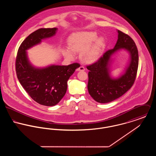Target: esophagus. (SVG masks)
I'll list each match as a JSON object with an SVG mask.
<instances>
[{
    "label": "esophagus",
    "mask_w": 156,
    "mask_h": 156,
    "mask_svg": "<svg viewBox=\"0 0 156 156\" xmlns=\"http://www.w3.org/2000/svg\"><path fill=\"white\" fill-rule=\"evenodd\" d=\"M85 70V68L83 67H82V66H80V67H79V68H78L77 69V71H84Z\"/></svg>",
    "instance_id": "34e87169"
}]
</instances>
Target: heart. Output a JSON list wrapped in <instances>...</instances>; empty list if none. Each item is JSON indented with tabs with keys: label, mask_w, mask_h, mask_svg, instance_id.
Segmentation results:
<instances>
[{
	"label": "heart",
	"mask_w": 156,
	"mask_h": 156,
	"mask_svg": "<svg viewBox=\"0 0 156 156\" xmlns=\"http://www.w3.org/2000/svg\"><path fill=\"white\" fill-rule=\"evenodd\" d=\"M68 48L64 52L68 59H73L74 53H80V59L85 63L91 64L97 61L106 47L104 37H98L95 32L82 31L73 33L67 40Z\"/></svg>",
	"instance_id": "obj_1"
}]
</instances>
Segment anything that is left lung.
<instances>
[{
  "label": "left lung",
  "mask_w": 156,
  "mask_h": 156,
  "mask_svg": "<svg viewBox=\"0 0 156 156\" xmlns=\"http://www.w3.org/2000/svg\"><path fill=\"white\" fill-rule=\"evenodd\" d=\"M118 40L114 48L107 51L95 63L88 66V89L92 98L100 103H107L124 94L133 85L136 79L139 56L137 47L128 35L117 30ZM124 50L129 55V61L117 78L111 76L110 67L112 57Z\"/></svg>",
  "instance_id": "obj_1"
}]
</instances>
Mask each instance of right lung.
<instances>
[{
	"instance_id": "obj_1",
	"label": "right lung",
	"mask_w": 156,
	"mask_h": 156,
	"mask_svg": "<svg viewBox=\"0 0 156 156\" xmlns=\"http://www.w3.org/2000/svg\"><path fill=\"white\" fill-rule=\"evenodd\" d=\"M58 28H41L30 34L19 47L16 62L17 78L23 88L38 103L46 106L57 105L65 95L67 81L80 67L77 63L68 66H33L27 50L43 40L55 35Z\"/></svg>"
}]
</instances>
